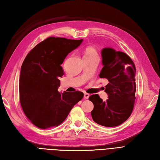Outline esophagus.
Here are the masks:
<instances>
[{"instance_id": "esophagus-1", "label": "esophagus", "mask_w": 160, "mask_h": 160, "mask_svg": "<svg viewBox=\"0 0 160 160\" xmlns=\"http://www.w3.org/2000/svg\"><path fill=\"white\" fill-rule=\"evenodd\" d=\"M89 97H90V95H89V94H88V93H84V99H88Z\"/></svg>"}]
</instances>
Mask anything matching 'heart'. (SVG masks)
I'll return each instance as SVG.
<instances>
[{
  "label": "heart",
  "mask_w": 160,
  "mask_h": 160,
  "mask_svg": "<svg viewBox=\"0 0 160 160\" xmlns=\"http://www.w3.org/2000/svg\"><path fill=\"white\" fill-rule=\"evenodd\" d=\"M87 56H97V55L96 51L94 50L93 48H88L87 50V51H86L84 57H87Z\"/></svg>",
  "instance_id": "heart-1"
}]
</instances>
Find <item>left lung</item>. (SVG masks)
<instances>
[{
  "instance_id": "left-lung-1",
  "label": "left lung",
  "mask_w": 160,
  "mask_h": 160,
  "mask_svg": "<svg viewBox=\"0 0 160 160\" xmlns=\"http://www.w3.org/2000/svg\"><path fill=\"white\" fill-rule=\"evenodd\" d=\"M101 56L103 67L99 77L109 81L105 90L108 99L103 101L97 94L90 96L94 105L91 116L98 124L117 126L128 120L134 108L136 68L128 55L112 48H103Z\"/></svg>"
}]
</instances>
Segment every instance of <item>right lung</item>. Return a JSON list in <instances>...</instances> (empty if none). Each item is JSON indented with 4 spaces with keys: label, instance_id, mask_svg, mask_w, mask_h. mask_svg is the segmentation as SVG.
Segmentation results:
<instances>
[{
    "label": "right lung",
    "instance_id": "obj_1",
    "mask_svg": "<svg viewBox=\"0 0 160 160\" xmlns=\"http://www.w3.org/2000/svg\"><path fill=\"white\" fill-rule=\"evenodd\" d=\"M81 40L49 37L35 46L24 59L20 72V103L24 113L38 128L61 124L84 93L57 91L63 76L61 65Z\"/></svg>",
    "mask_w": 160,
    "mask_h": 160
}]
</instances>
